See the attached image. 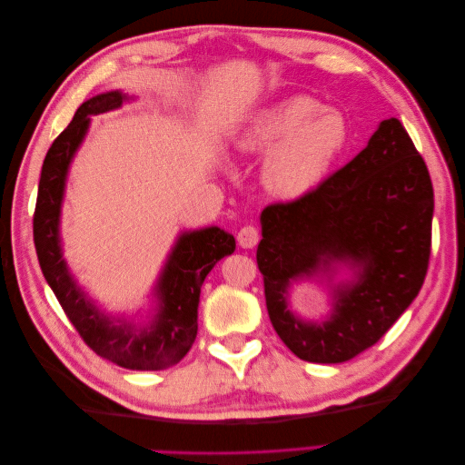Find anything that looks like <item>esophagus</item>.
<instances>
[{"label": "esophagus", "instance_id": "obj_1", "mask_svg": "<svg viewBox=\"0 0 465 465\" xmlns=\"http://www.w3.org/2000/svg\"><path fill=\"white\" fill-rule=\"evenodd\" d=\"M236 238H238V244L242 248H254L260 241V231L258 227H254V224H246V227L238 231Z\"/></svg>", "mask_w": 465, "mask_h": 465}]
</instances>
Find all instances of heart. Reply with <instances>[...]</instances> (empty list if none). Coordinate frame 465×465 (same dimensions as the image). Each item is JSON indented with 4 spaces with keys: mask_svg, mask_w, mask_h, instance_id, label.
<instances>
[{
    "mask_svg": "<svg viewBox=\"0 0 465 465\" xmlns=\"http://www.w3.org/2000/svg\"><path fill=\"white\" fill-rule=\"evenodd\" d=\"M349 142L341 112L312 96H289L263 108L248 125L242 147L270 151L263 176L275 192L301 195L320 184Z\"/></svg>",
    "mask_w": 465,
    "mask_h": 465,
    "instance_id": "b5f03b06",
    "label": "heart"
}]
</instances>
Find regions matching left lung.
Segmentation results:
<instances>
[{
  "mask_svg": "<svg viewBox=\"0 0 465 465\" xmlns=\"http://www.w3.org/2000/svg\"><path fill=\"white\" fill-rule=\"evenodd\" d=\"M434 192L429 168L398 118L380 122L369 145L314 190L262 211L256 260L277 335L308 362H343L374 345L413 302L429 270ZM360 270L334 290L322 324L286 311L292 278Z\"/></svg>",
  "mask_w": 465,
  "mask_h": 465,
  "instance_id": "8db88e82",
  "label": "left lung"
}]
</instances>
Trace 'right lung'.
I'll list each match as a JSON object with an SVG mask.
<instances>
[{
  "label": "right lung",
  "mask_w": 465,
  "mask_h": 465,
  "mask_svg": "<svg viewBox=\"0 0 465 465\" xmlns=\"http://www.w3.org/2000/svg\"><path fill=\"white\" fill-rule=\"evenodd\" d=\"M125 101L120 91L98 94L83 103L67 128L54 139L42 164L38 198L33 217L35 248L65 316L98 357L132 371H163L186 357L198 335V304L207 273L234 252V236L209 227L180 234L159 277V312L151 326L135 328L130 322L114 323L94 308L67 272L60 248V207L69 163L87 134L91 116L118 108Z\"/></svg>",
  "instance_id": "add662e5"
}]
</instances>
